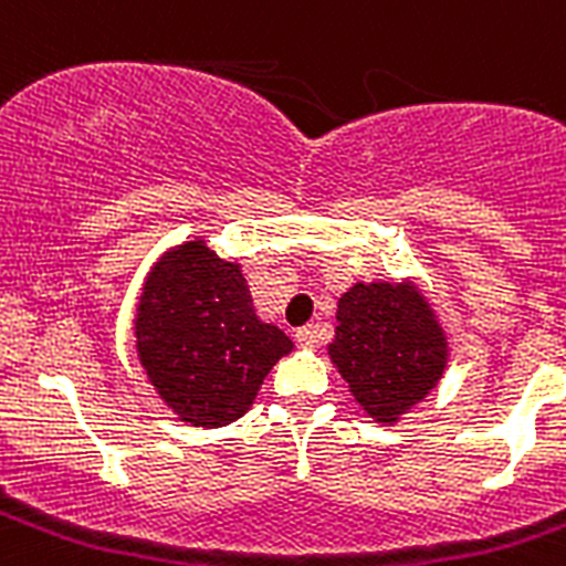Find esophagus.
Here are the masks:
<instances>
[{"instance_id": "obj_1", "label": "esophagus", "mask_w": 566, "mask_h": 566, "mask_svg": "<svg viewBox=\"0 0 566 566\" xmlns=\"http://www.w3.org/2000/svg\"><path fill=\"white\" fill-rule=\"evenodd\" d=\"M295 339H298L301 348H315L317 343H321V328L317 326H304L295 332Z\"/></svg>"}]
</instances>
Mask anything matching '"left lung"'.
Masks as SVG:
<instances>
[{"instance_id": "1", "label": "left lung", "mask_w": 566, "mask_h": 566, "mask_svg": "<svg viewBox=\"0 0 566 566\" xmlns=\"http://www.w3.org/2000/svg\"><path fill=\"white\" fill-rule=\"evenodd\" d=\"M328 359L373 422L395 426L446 376L451 345L411 279L356 282L337 301Z\"/></svg>"}]
</instances>
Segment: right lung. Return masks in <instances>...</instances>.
<instances>
[{"instance_id":"add662e5","label":"right lung","mask_w":566,"mask_h":566,"mask_svg":"<svg viewBox=\"0 0 566 566\" xmlns=\"http://www.w3.org/2000/svg\"><path fill=\"white\" fill-rule=\"evenodd\" d=\"M135 348L163 403L193 429H221L254 403L293 339L256 315L238 260L205 238L168 249L135 306Z\"/></svg>"}]
</instances>
